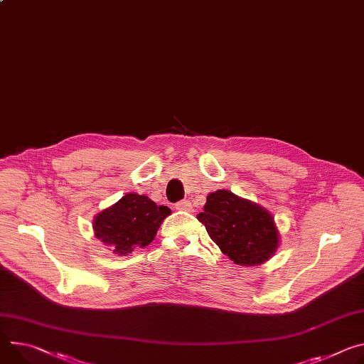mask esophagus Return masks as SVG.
I'll list each match as a JSON object with an SVG mask.
<instances>
[{
  "label": "esophagus",
  "instance_id": "esophagus-1",
  "mask_svg": "<svg viewBox=\"0 0 364 364\" xmlns=\"http://www.w3.org/2000/svg\"><path fill=\"white\" fill-rule=\"evenodd\" d=\"M176 209L177 210H184V212H193V206L188 200H181L176 205Z\"/></svg>",
  "mask_w": 364,
  "mask_h": 364
}]
</instances>
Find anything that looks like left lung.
<instances>
[{
    "mask_svg": "<svg viewBox=\"0 0 364 364\" xmlns=\"http://www.w3.org/2000/svg\"><path fill=\"white\" fill-rule=\"evenodd\" d=\"M197 219L222 252L241 266L261 264L277 250L279 234L273 216L228 190L210 193Z\"/></svg>",
    "mask_w": 364,
    "mask_h": 364,
    "instance_id": "1",
    "label": "left lung"
}]
</instances>
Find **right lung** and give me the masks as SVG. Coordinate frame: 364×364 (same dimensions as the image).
I'll list each match as a JSON object with an SVG mask.
<instances>
[{
    "mask_svg": "<svg viewBox=\"0 0 364 364\" xmlns=\"http://www.w3.org/2000/svg\"><path fill=\"white\" fill-rule=\"evenodd\" d=\"M171 213L167 206H156L146 196L129 193L94 219V234L112 245L117 255H127L135 247L149 245L162 220Z\"/></svg>",
    "mask_w": 364,
    "mask_h": 364,
    "instance_id": "1",
    "label": "right lung"
}]
</instances>
